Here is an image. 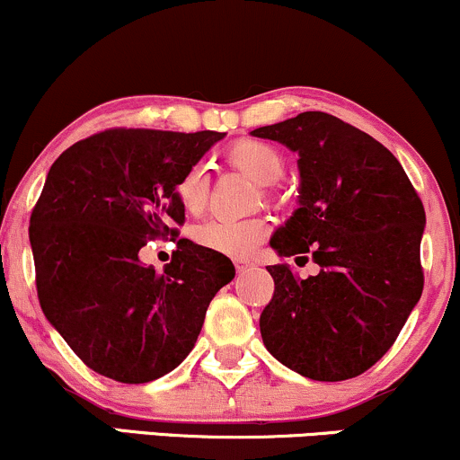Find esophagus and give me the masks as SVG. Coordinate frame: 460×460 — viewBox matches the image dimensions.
<instances>
[{"instance_id":"esophagus-1","label":"esophagus","mask_w":460,"mask_h":460,"mask_svg":"<svg viewBox=\"0 0 460 460\" xmlns=\"http://www.w3.org/2000/svg\"><path fill=\"white\" fill-rule=\"evenodd\" d=\"M234 263H235V270H237V272H246L248 268H252V261L242 260V257H237V260H235Z\"/></svg>"}]
</instances>
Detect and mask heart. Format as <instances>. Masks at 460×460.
<instances>
[{
  "instance_id": "b5f03b06",
  "label": "heart",
  "mask_w": 460,
  "mask_h": 460,
  "mask_svg": "<svg viewBox=\"0 0 460 460\" xmlns=\"http://www.w3.org/2000/svg\"><path fill=\"white\" fill-rule=\"evenodd\" d=\"M225 160L242 171L260 186H272L285 172L281 151L261 140H237L225 151ZM175 197L188 214H200L208 205L209 179L200 166H192L177 179ZM270 234V225L263 218L223 220L214 218L194 229V240L208 251L226 257H248Z\"/></svg>"
}]
</instances>
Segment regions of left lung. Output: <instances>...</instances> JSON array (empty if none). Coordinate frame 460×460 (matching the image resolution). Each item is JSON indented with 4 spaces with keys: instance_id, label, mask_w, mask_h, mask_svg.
<instances>
[{
    "instance_id": "obj_1",
    "label": "left lung",
    "mask_w": 460,
    "mask_h": 460,
    "mask_svg": "<svg viewBox=\"0 0 460 460\" xmlns=\"http://www.w3.org/2000/svg\"><path fill=\"white\" fill-rule=\"evenodd\" d=\"M251 134L298 153L300 208L270 246L320 266L309 279L268 266L263 344L314 381L355 378L394 346L421 296L424 205L394 153L337 116L303 112Z\"/></svg>"
}]
</instances>
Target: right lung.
<instances>
[{
  "instance_id": "obj_1",
  "label": "right lung",
  "mask_w": 460,
  "mask_h": 460,
  "mask_svg": "<svg viewBox=\"0 0 460 460\" xmlns=\"http://www.w3.org/2000/svg\"><path fill=\"white\" fill-rule=\"evenodd\" d=\"M225 134L105 129L49 168L30 216L36 292L51 326L102 376L149 383L190 355L205 311L235 277L229 257L177 242L164 272L140 248L177 235V179Z\"/></svg>"
}]
</instances>
